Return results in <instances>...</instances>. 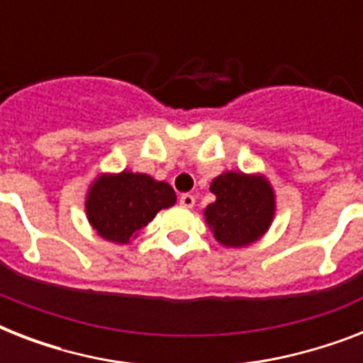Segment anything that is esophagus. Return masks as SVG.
<instances>
[{"mask_svg": "<svg viewBox=\"0 0 363 363\" xmlns=\"http://www.w3.org/2000/svg\"><path fill=\"white\" fill-rule=\"evenodd\" d=\"M179 201H181L182 207H186V209H192L194 203H196V198H194L192 194H182Z\"/></svg>", "mask_w": 363, "mask_h": 363, "instance_id": "1", "label": "esophagus"}]
</instances>
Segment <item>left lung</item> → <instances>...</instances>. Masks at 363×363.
Here are the masks:
<instances>
[{
  "label": "left lung",
  "instance_id": "obj_1",
  "mask_svg": "<svg viewBox=\"0 0 363 363\" xmlns=\"http://www.w3.org/2000/svg\"><path fill=\"white\" fill-rule=\"evenodd\" d=\"M209 190L216 199L205 207L203 216L222 247H248L269 232L277 196L264 173L224 171L213 179Z\"/></svg>",
  "mask_w": 363,
  "mask_h": 363
}]
</instances>
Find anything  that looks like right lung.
Returning <instances> with one entry per match:
<instances>
[{
  "instance_id": "add662e5",
  "label": "right lung",
  "mask_w": 363,
  "mask_h": 363,
  "mask_svg": "<svg viewBox=\"0 0 363 363\" xmlns=\"http://www.w3.org/2000/svg\"><path fill=\"white\" fill-rule=\"evenodd\" d=\"M177 203L175 190L147 173H99L86 190L88 224L105 241L128 245L162 209Z\"/></svg>"
}]
</instances>
